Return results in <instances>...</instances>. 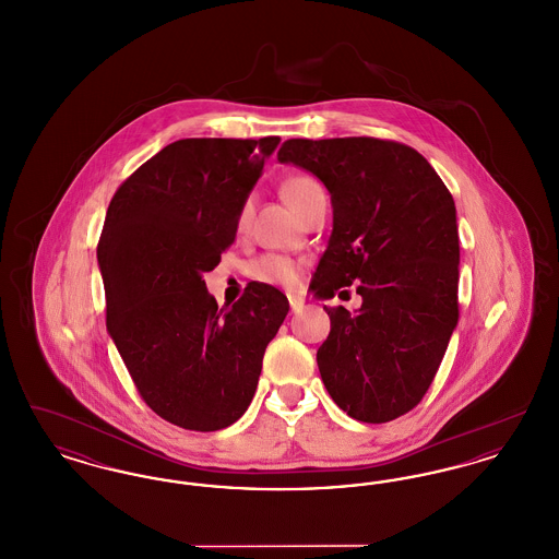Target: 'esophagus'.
<instances>
[{"mask_svg": "<svg viewBox=\"0 0 559 559\" xmlns=\"http://www.w3.org/2000/svg\"><path fill=\"white\" fill-rule=\"evenodd\" d=\"M289 306H292V312H301L304 299H301V297H295V295H289Z\"/></svg>", "mask_w": 559, "mask_h": 559, "instance_id": "esophagus-1", "label": "esophagus"}]
</instances>
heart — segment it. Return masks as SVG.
<instances>
[{"label":"heart","instance_id":"1","mask_svg":"<svg viewBox=\"0 0 559 559\" xmlns=\"http://www.w3.org/2000/svg\"><path fill=\"white\" fill-rule=\"evenodd\" d=\"M283 194L287 203L292 205L295 213L301 212L317 194H322V187L314 178L310 176H293L283 185ZM249 203L242 205L239 213V230L245 228L247 217H249ZM253 274L270 283V285H281V287H295L299 281V264L293 262L292 258L285 255H264L255 266Z\"/></svg>","mask_w":559,"mask_h":559}]
</instances>
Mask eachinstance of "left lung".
<instances>
[{
	"label": "left lung",
	"instance_id": "1",
	"mask_svg": "<svg viewBox=\"0 0 559 559\" xmlns=\"http://www.w3.org/2000/svg\"><path fill=\"white\" fill-rule=\"evenodd\" d=\"M278 160L310 171L331 194L333 230L312 292L331 299L356 285L362 297L354 314L324 306L322 383L352 419L388 424L426 396L459 320L451 192L426 157L390 140L295 138Z\"/></svg>",
	"mask_w": 559,
	"mask_h": 559
}]
</instances>
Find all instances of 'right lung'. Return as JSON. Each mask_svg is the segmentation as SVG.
<instances>
[{
  "label": "right lung",
  "mask_w": 559,
  "mask_h": 559,
  "mask_svg": "<svg viewBox=\"0 0 559 559\" xmlns=\"http://www.w3.org/2000/svg\"><path fill=\"white\" fill-rule=\"evenodd\" d=\"M278 142H171L108 205L98 242L108 335L140 396L174 426L215 431L240 419L289 312L266 283L217 308L203 281L237 239L240 210Z\"/></svg>",
  "instance_id": "right-lung-1"
}]
</instances>
